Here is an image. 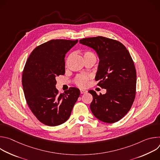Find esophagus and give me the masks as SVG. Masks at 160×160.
Wrapping results in <instances>:
<instances>
[{"mask_svg": "<svg viewBox=\"0 0 160 160\" xmlns=\"http://www.w3.org/2000/svg\"><path fill=\"white\" fill-rule=\"evenodd\" d=\"M87 90H84V89H80V93H81L82 94H85V93H87Z\"/></svg>", "mask_w": 160, "mask_h": 160, "instance_id": "34e87169", "label": "esophagus"}]
</instances>
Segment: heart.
Listing matches in <instances>:
<instances>
[{
	"instance_id": "b5f03b06",
	"label": "heart",
	"mask_w": 160,
	"mask_h": 160,
	"mask_svg": "<svg viewBox=\"0 0 160 160\" xmlns=\"http://www.w3.org/2000/svg\"><path fill=\"white\" fill-rule=\"evenodd\" d=\"M83 56L84 57H95V55L92 53L90 51H87V52H85L83 54ZM68 59H69V58L67 60V62L68 61ZM88 77L87 76H85V75H79L78 76L77 78H76V80H75V83L77 85H78V86L80 87H86L88 84Z\"/></svg>"
}]
</instances>
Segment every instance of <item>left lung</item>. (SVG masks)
Here are the masks:
<instances>
[{"mask_svg":"<svg viewBox=\"0 0 160 160\" xmlns=\"http://www.w3.org/2000/svg\"><path fill=\"white\" fill-rule=\"evenodd\" d=\"M80 43L93 49L99 62L95 79L98 85L106 89L105 94L93 96L90 105L96 118L108 123L121 120L130 109L134 101L137 75L134 63L127 48L120 42L104 37L85 38Z\"/></svg>","mask_w":160,"mask_h":160,"instance_id":"left-lung-1","label":"left lung"}]
</instances>
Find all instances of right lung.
<instances>
[{"mask_svg":"<svg viewBox=\"0 0 160 160\" xmlns=\"http://www.w3.org/2000/svg\"><path fill=\"white\" fill-rule=\"evenodd\" d=\"M78 40H51L37 47L30 55L22 75L27 102L36 118L48 126L68 120L80 92L70 87L59 94L56 77L65 73L64 58Z\"/></svg>","mask_w":160,"mask_h":160,"instance_id":"add662e5","label":"right lung"}]
</instances>
